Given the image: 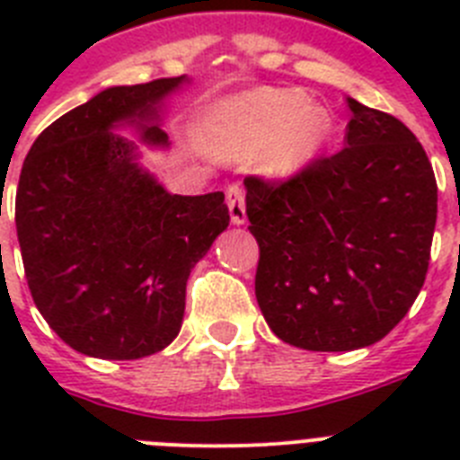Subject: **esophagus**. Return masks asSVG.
<instances>
[{"label": "esophagus", "instance_id": "obj_1", "mask_svg": "<svg viewBox=\"0 0 460 460\" xmlns=\"http://www.w3.org/2000/svg\"><path fill=\"white\" fill-rule=\"evenodd\" d=\"M226 202L230 209V221L234 226H243L246 223V202H243V190L239 186H230L226 190Z\"/></svg>", "mask_w": 460, "mask_h": 460}]
</instances>
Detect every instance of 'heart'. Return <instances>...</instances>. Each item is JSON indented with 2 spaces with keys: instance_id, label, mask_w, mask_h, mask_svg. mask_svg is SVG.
<instances>
[{
  "instance_id": "obj_1",
  "label": "heart",
  "mask_w": 460,
  "mask_h": 460,
  "mask_svg": "<svg viewBox=\"0 0 460 460\" xmlns=\"http://www.w3.org/2000/svg\"><path fill=\"white\" fill-rule=\"evenodd\" d=\"M336 119L302 89L260 87L214 103L205 145L223 158H255L271 180H292L323 158L334 142Z\"/></svg>"
}]
</instances>
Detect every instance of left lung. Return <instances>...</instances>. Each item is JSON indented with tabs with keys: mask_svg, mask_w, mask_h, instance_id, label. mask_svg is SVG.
I'll return each mask as SVG.
<instances>
[{
	"mask_svg": "<svg viewBox=\"0 0 460 460\" xmlns=\"http://www.w3.org/2000/svg\"><path fill=\"white\" fill-rule=\"evenodd\" d=\"M339 154L283 184L249 177L255 296L280 341L348 352L392 332L424 286L438 184L403 121L348 96Z\"/></svg>",
	"mask_w": 460,
	"mask_h": 460,
	"instance_id": "left-lung-1",
	"label": "left lung"
}]
</instances>
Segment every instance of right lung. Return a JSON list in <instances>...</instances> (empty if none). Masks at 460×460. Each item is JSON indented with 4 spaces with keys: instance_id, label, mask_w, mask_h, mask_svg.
Segmentation results:
<instances>
[{
    "instance_id": "1",
    "label": "right lung",
    "mask_w": 460,
    "mask_h": 460,
    "mask_svg": "<svg viewBox=\"0 0 460 460\" xmlns=\"http://www.w3.org/2000/svg\"><path fill=\"white\" fill-rule=\"evenodd\" d=\"M186 84L180 75L103 89L52 121L24 158V276L40 315L80 355L140 359L168 348L190 270L230 223L221 190L172 195L140 164L138 141L170 147L161 124Z\"/></svg>"
}]
</instances>
